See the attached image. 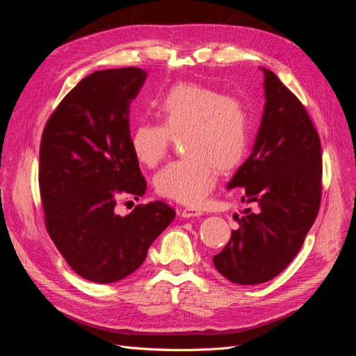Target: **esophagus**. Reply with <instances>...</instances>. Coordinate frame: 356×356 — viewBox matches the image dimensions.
<instances>
[{"label":"esophagus","mask_w":356,"mask_h":356,"mask_svg":"<svg viewBox=\"0 0 356 356\" xmlns=\"http://www.w3.org/2000/svg\"><path fill=\"white\" fill-rule=\"evenodd\" d=\"M203 212H202V209H199V208H184V209H181V215L184 218H193V217H200Z\"/></svg>","instance_id":"1"}]
</instances>
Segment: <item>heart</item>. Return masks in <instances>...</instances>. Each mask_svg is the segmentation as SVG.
<instances>
[{
	"mask_svg": "<svg viewBox=\"0 0 356 356\" xmlns=\"http://www.w3.org/2000/svg\"><path fill=\"white\" fill-rule=\"evenodd\" d=\"M157 123H138L131 134L135 159L156 168L181 139L186 156L161 169L154 187L160 196L195 207L222 174L238 168L250 145V113L242 99L199 83H177L154 101Z\"/></svg>",
	"mask_w": 356,
	"mask_h": 356,
	"instance_id": "heart-1",
	"label": "heart"
}]
</instances>
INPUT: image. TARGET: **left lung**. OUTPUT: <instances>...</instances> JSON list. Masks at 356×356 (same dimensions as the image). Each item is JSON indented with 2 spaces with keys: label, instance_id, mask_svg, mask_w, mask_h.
Masks as SVG:
<instances>
[{
  "label": "left lung",
  "instance_id": "8db88e82",
  "mask_svg": "<svg viewBox=\"0 0 356 356\" xmlns=\"http://www.w3.org/2000/svg\"><path fill=\"white\" fill-rule=\"evenodd\" d=\"M264 72L266 105L252 153L227 188L252 203L213 266L239 285L270 281L294 260L322 196L321 139L305 105L275 72Z\"/></svg>",
  "mask_w": 356,
  "mask_h": 356
}]
</instances>
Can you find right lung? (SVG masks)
Instances as JSON below:
<instances>
[{
    "mask_svg": "<svg viewBox=\"0 0 356 356\" xmlns=\"http://www.w3.org/2000/svg\"><path fill=\"white\" fill-rule=\"evenodd\" d=\"M147 79L135 67L96 71L60 101L44 126L38 182L47 233L75 273L111 284L134 273L175 218L168 203L138 204L124 215L120 196L147 188L131 148L129 108Z\"/></svg>",
    "mask_w": 356,
    "mask_h": 356,
    "instance_id": "1",
    "label": "right lung"
}]
</instances>
